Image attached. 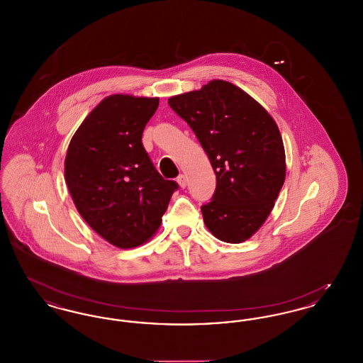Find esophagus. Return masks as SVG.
I'll return each instance as SVG.
<instances>
[{
	"instance_id": "34e87169",
	"label": "esophagus",
	"mask_w": 363,
	"mask_h": 363,
	"mask_svg": "<svg viewBox=\"0 0 363 363\" xmlns=\"http://www.w3.org/2000/svg\"><path fill=\"white\" fill-rule=\"evenodd\" d=\"M177 181H178V184H179V186H181L182 189L186 188L188 181H186V175H185V174H179V175L177 177Z\"/></svg>"
}]
</instances>
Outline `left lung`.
<instances>
[{
	"label": "left lung",
	"mask_w": 363,
	"mask_h": 363,
	"mask_svg": "<svg viewBox=\"0 0 363 363\" xmlns=\"http://www.w3.org/2000/svg\"><path fill=\"white\" fill-rule=\"evenodd\" d=\"M188 122L216 174V189L201 206L204 223L220 241L250 238L275 206L286 178V156L274 118L228 82L169 99Z\"/></svg>",
	"instance_id": "left-lung-1"
}]
</instances>
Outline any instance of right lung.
<instances>
[{
    "label": "right lung",
    "mask_w": 363,
    "mask_h": 363,
    "mask_svg": "<svg viewBox=\"0 0 363 363\" xmlns=\"http://www.w3.org/2000/svg\"><path fill=\"white\" fill-rule=\"evenodd\" d=\"M157 106V98H106L76 130L65 157V181L79 213L121 249L155 234L178 189L157 173L141 143Z\"/></svg>",
    "instance_id": "right-lung-1"
}]
</instances>
